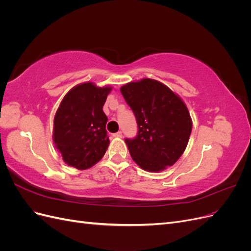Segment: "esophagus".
Masks as SVG:
<instances>
[{
	"instance_id": "esophagus-1",
	"label": "esophagus",
	"mask_w": 251,
	"mask_h": 251,
	"mask_svg": "<svg viewBox=\"0 0 251 251\" xmlns=\"http://www.w3.org/2000/svg\"><path fill=\"white\" fill-rule=\"evenodd\" d=\"M113 137H115V138H121V137H123V133H121V132L114 133V134H113Z\"/></svg>"
}]
</instances>
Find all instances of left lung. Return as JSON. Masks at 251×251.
<instances>
[{"label": "left lung", "instance_id": "1", "mask_svg": "<svg viewBox=\"0 0 251 251\" xmlns=\"http://www.w3.org/2000/svg\"><path fill=\"white\" fill-rule=\"evenodd\" d=\"M120 91L138 125V135L126 139L133 160L142 170L154 173L176 163L193 127L184 101L164 83L151 78L127 82Z\"/></svg>", "mask_w": 251, "mask_h": 251}]
</instances>
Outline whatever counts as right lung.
Segmentation results:
<instances>
[{
  "label": "right lung",
  "instance_id": "add662e5",
  "mask_svg": "<svg viewBox=\"0 0 251 251\" xmlns=\"http://www.w3.org/2000/svg\"><path fill=\"white\" fill-rule=\"evenodd\" d=\"M112 87L86 81L68 92L53 120V143L68 165L77 170L92 168L109 147L108 117L102 111Z\"/></svg>",
  "mask_w": 251,
  "mask_h": 251
}]
</instances>
